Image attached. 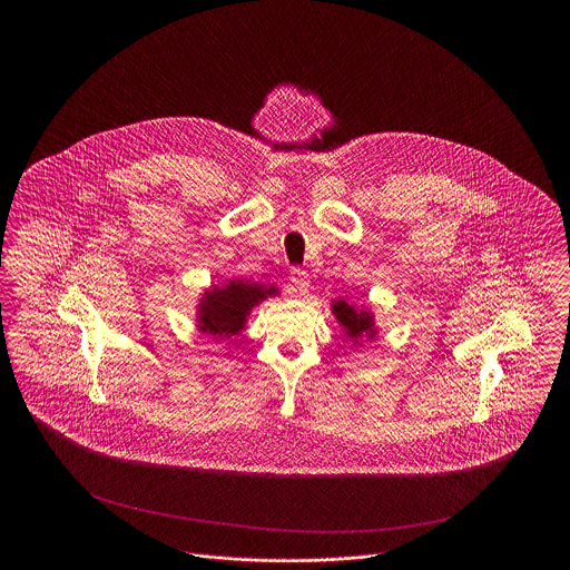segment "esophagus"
I'll list each match as a JSON object with an SVG mask.
<instances>
[{"instance_id":"obj_1","label":"esophagus","mask_w":570,"mask_h":570,"mask_svg":"<svg viewBox=\"0 0 570 570\" xmlns=\"http://www.w3.org/2000/svg\"><path fill=\"white\" fill-rule=\"evenodd\" d=\"M291 284H293V291H295V293H307V288H309V275H307V272L295 267V269L291 272Z\"/></svg>"}]
</instances>
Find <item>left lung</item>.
<instances>
[{"mask_svg": "<svg viewBox=\"0 0 570 570\" xmlns=\"http://www.w3.org/2000/svg\"><path fill=\"white\" fill-rule=\"evenodd\" d=\"M333 314H335V318L342 323L348 337H353V340L361 337V335L374 337V323H372L374 318H372V314H367V312H356L354 305H348V303L342 301V298L333 303Z\"/></svg>", "mask_w": 570, "mask_h": 570, "instance_id": "left-lung-1", "label": "left lung"}]
</instances>
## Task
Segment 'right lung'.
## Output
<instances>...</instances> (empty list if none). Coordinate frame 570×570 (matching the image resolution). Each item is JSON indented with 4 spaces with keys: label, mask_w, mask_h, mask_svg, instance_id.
Here are the masks:
<instances>
[{
    "label": "right lung",
    "mask_w": 570,
    "mask_h": 570,
    "mask_svg": "<svg viewBox=\"0 0 570 570\" xmlns=\"http://www.w3.org/2000/svg\"><path fill=\"white\" fill-rule=\"evenodd\" d=\"M275 295V288L261 286V284H247V282H230L224 288H214L203 295V303L198 309V323L200 331L216 335V337H230L237 335L245 325V318L249 309L263 301Z\"/></svg>",
    "instance_id": "add662e5"
}]
</instances>
